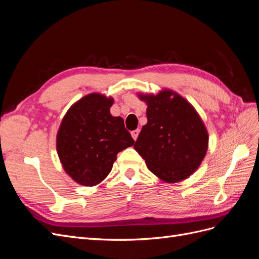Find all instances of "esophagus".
Here are the masks:
<instances>
[{
	"instance_id": "34e87169",
	"label": "esophagus",
	"mask_w": 259,
	"mask_h": 259,
	"mask_svg": "<svg viewBox=\"0 0 259 259\" xmlns=\"http://www.w3.org/2000/svg\"><path fill=\"white\" fill-rule=\"evenodd\" d=\"M138 135H139V130H135V131L132 132V137H133V139H134V140L137 139Z\"/></svg>"
}]
</instances>
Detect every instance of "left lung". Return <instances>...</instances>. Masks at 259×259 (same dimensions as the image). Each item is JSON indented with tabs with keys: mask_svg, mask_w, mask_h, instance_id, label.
<instances>
[{
	"mask_svg": "<svg viewBox=\"0 0 259 259\" xmlns=\"http://www.w3.org/2000/svg\"><path fill=\"white\" fill-rule=\"evenodd\" d=\"M147 105L148 122L134 145L159 179L175 184L191 176L205 158L208 133L194 107L176 92L138 93Z\"/></svg>",
	"mask_w": 259,
	"mask_h": 259,
	"instance_id": "obj_1",
	"label": "left lung"
}]
</instances>
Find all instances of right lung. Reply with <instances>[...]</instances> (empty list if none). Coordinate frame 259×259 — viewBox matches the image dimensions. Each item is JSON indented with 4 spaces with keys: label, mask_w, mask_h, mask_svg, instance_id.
Here are the masks:
<instances>
[{
    "label": "right lung",
    "mask_w": 259,
    "mask_h": 259,
    "mask_svg": "<svg viewBox=\"0 0 259 259\" xmlns=\"http://www.w3.org/2000/svg\"><path fill=\"white\" fill-rule=\"evenodd\" d=\"M112 105V97L89 94L69 108L60 123L57 153L66 173L79 185H99L117 153L134 145L122 117L111 115Z\"/></svg>",
    "instance_id": "1"
}]
</instances>
